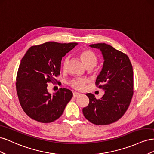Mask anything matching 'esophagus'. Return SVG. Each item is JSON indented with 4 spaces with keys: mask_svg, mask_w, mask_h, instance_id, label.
<instances>
[{
    "mask_svg": "<svg viewBox=\"0 0 154 154\" xmlns=\"http://www.w3.org/2000/svg\"><path fill=\"white\" fill-rule=\"evenodd\" d=\"M80 96V93H78V92H74L73 93V96H74V97H77V96Z\"/></svg>",
    "mask_w": 154,
    "mask_h": 154,
    "instance_id": "1",
    "label": "esophagus"
}]
</instances>
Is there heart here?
Wrapping results in <instances>:
<instances>
[{
    "instance_id": "obj_1",
    "label": "heart",
    "mask_w": 154,
    "mask_h": 154,
    "mask_svg": "<svg viewBox=\"0 0 154 154\" xmlns=\"http://www.w3.org/2000/svg\"><path fill=\"white\" fill-rule=\"evenodd\" d=\"M79 57H80L83 63L84 64V66L85 67L91 66L93 67H94L97 63V57L94 53H92L90 50L85 49L81 51L79 53ZM68 62L69 58H66L64 60L63 65V69H66ZM88 82V81L86 80V79H76V80H74L70 82V85L76 90L82 91L84 89L86 83Z\"/></svg>"
}]
</instances>
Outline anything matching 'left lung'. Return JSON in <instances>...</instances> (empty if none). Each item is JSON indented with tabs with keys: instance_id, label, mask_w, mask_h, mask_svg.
Listing matches in <instances>:
<instances>
[{
	"instance_id": "8db88e82",
	"label": "left lung",
	"mask_w": 154,
	"mask_h": 154,
	"mask_svg": "<svg viewBox=\"0 0 154 154\" xmlns=\"http://www.w3.org/2000/svg\"><path fill=\"white\" fill-rule=\"evenodd\" d=\"M90 47L101 51L103 66L96 85L105 91L101 99L87 93L88 106L83 109L85 118L96 125L116 122L127 110L134 94L133 69L128 56L106 44H91Z\"/></svg>"
}]
</instances>
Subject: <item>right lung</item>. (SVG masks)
Instances as JSON below:
<instances>
[{
	"label": "right lung",
	"mask_w": 154,
	"mask_h": 154,
	"mask_svg": "<svg viewBox=\"0 0 154 154\" xmlns=\"http://www.w3.org/2000/svg\"><path fill=\"white\" fill-rule=\"evenodd\" d=\"M77 43L48 42L27 51L18 67L16 88L20 105L31 119L44 123L53 122L63 114L72 92L66 88L52 95L48 83L58 82L61 61Z\"/></svg>",
	"instance_id": "obj_1"
}]
</instances>
